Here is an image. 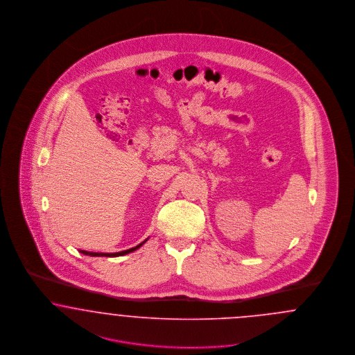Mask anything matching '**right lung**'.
Segmentation results:
<instances>
[{"label": "right lung", "mask_w": 355, "mask_h": 355, "mask_svg": "<svg viewBox=\"0 0 355 355\" xmlns=\"http://www.w3.org/2000/svg\"><path fill=\"white\" fill-rule=\"evenodd\" d=\"M146 241H148V239H145L142 243L137 245L135 248L128 249V250H123V252H119V253H93V252H86V250H80V253L85 254V255H90V257H119V255H125V254H129L132 253V252H135V250H137L138 248H141Z\"/></svg>", "instance_id": "1"}]
</instances>
